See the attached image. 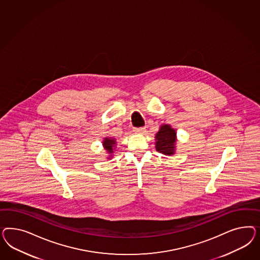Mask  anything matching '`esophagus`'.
<instances>
[{
    "label": "esophagus",
    "instance_id": "esophagus-1",
    "mask_svg": "<svg viewBox=\"0 0 260 260\" xmlns=\"http://www.w3.org/2000/svg\"><path fill=\"white\" fill-rule=\"evenodd\" d=\"M145 131H146V127H144V126L134 127V132L136 133V134H143V133H145Z\"/></svg>",
    "mask_w": 260,
    "mask_h": 260
}]
</instances>
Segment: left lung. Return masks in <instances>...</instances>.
<instances>
[{
	"instance_id": "8db88e82",
	"label": "left lung",
	"mask_w": 260,
	"mask_h": 260,
	"mask_svg": "<svg viewBox=\"0 0 260 260\" xmlns=\"http://www.w3.org/2000/svg\"><path fill=\"white\" fill-rule=\"evenodd\" d=\"M155 149L166 155H173L175 150L176 133L170 125H162L155 135Z\"/></svg>"
}]
</instances>
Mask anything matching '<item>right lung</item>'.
I'll return each instance as SVG.
<instances>
[{"label":"right lung","instance_id":"add662e5","mask_svg":"<svg viewBox=\"0 0 260 260\" xmlns=\"http://www.w3.org/2000/svg\"><path fill=\"white\" fill-rule=\"evenodd\" d=\"M115 144H116L115 139H113V138H108V137L105 138V140L103 142V146H104L105 150H107L110 154H112L113 151L115 150V149H114ZM110 156H111V155H110ZM109 159H110V158H109Z\"/></svg>","mask_w":260,"mask_h":260}]
</instances>
